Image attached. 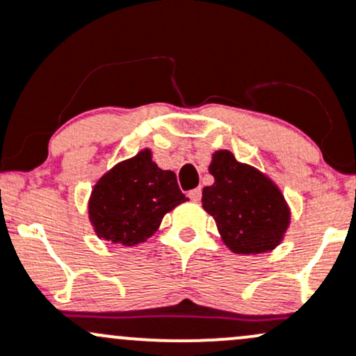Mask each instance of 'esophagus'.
<instances>
[{
    "label": "esophagus",
    "mask_w": 356,
    "mask_h": 356,
    "mask_svg": "<svg viewBox=\"0 0 356 356\" xmlns=\"http://www.w3.org/2000/svg\"><path fill=\"white\" fill-rule=\"evenodd\" d=\"M188 196H189V200H193V201H200V200H201V196H203V191H201V188L191 189L189 193H188Z\"/></svg>",
    "instance_id": "esophagus-1"
}]
</instances>
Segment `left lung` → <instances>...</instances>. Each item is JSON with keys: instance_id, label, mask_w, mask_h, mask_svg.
<instances>
[{"instance_id": "left-lung-1", "label": "left lung", "mask_w": 356, "mask_h": 356, "mask_svg": "<svg viewBox=\"0 0 356 356\" xmlns=\"http://www.w3.org/2000/svg\"><path fill=\"white\" fill-rule=\"evenodd\" d=\"M213 186L203 189V208L215 218L225 244L237 254H261L282 242L290 211L266 175L216 152L209 165Z\"/></svg>"}]
</instances>
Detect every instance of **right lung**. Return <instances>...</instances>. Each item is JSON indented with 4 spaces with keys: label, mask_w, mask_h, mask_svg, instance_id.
<instances>
[{
    "label": "right lung",
    "mask_w": 356,
    "mask_h": 356,
    "mask_svg": "<svg viewBox=\"0 0 356 356\" xmlns=\"http://www.w3.org/2000/svg\"><path fill=\"white\" fill-rule=\"evenodd\" d=\"M188 201L172 170L152 162L149 149L118 163L95 184L88 203L90 222L104 241L121 245L145 242L163 215Z\"/></svg>",
    "instance_id": "right-lung-1"
}]
</instances>
